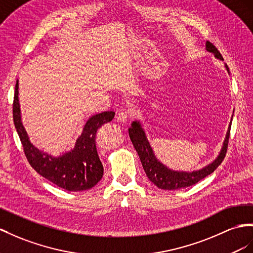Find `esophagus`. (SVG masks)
<instances>
[{
	"label": "esophagus",
	"mask_w": 253,
	"mask_h": 253,
	"mask_svg": "<svg viewBox=\"0 0 253 253\" xmlns=\"http://www.w3.org/2000/svg\"><path fill=\"white\" fill-rule=\"evenodd\" d=\"M129 116H130V115H129L128 112L120 111V112H118V114H116V120H118L121 123H125L129 119Z\"/></svg>",
	"instance_id": "34e87169"
}]
</instances>
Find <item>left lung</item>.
Masks as SVG:
<instances>
[{
	"instance_id": "8db88e82",
	"label": "left lung",
	"mask_w": 253,
	"mask_h": 253,
	"mask_svg": "<svg viewBox=\"0 0 253 253\" xmlns=\"http://www.w3.org/2000/svg\"><path fill=\"white\" fill-rule=\"evenodd\" d=\"M206 51L212 53L218 60L223 61V57L220 54L217 48L210 42H206ZM224 66L225 69L228 70V74H230L228 65L224 64ZM231 123L232 122H230V125L228 128V131H226L221 150H220L216 159L212 160L210 165L205 166L202 169L190 172L172 170L170 168L165 166L163 163H160L157 157L155 156L153 148L150 144V142H148L146 133L144 131V129L142 128L140 121H133L131 123V126L128 129V132L135 151H137L139 155L142 167H143L148 179L160 189L176 190L197 184L201 179H203L207 175L211 174L217 169L218 166L222 163L226 153V147H228Z\"/></svg>"
}]
</instances>
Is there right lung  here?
<instances>
[{
	"label": "right lung",
	"instance_id": "right-lung-1",
	"mask_svg": "<svg viewBox=\"0 0 253 253\" xmlns=\"http://www.w3.org/2000/svg\"><path fill=\"white\" fill-rule=\"evenodd\" d=\"M18 88L17 80L12 116L24 154L32 168L42 177L65 190L82 191L93 188L103 175V167L96 148L97 129L111 122L115 112L106 111L89 118L83 127L82 133L76 140L73 150L55 157L40 150L30 141L21 121Z\"/></svg>",
	"mask_w": 253,
	"mask_h": 253
}]
</instances>
